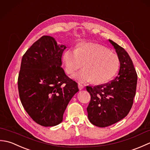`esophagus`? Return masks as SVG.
I'll use <instances>...</instances> for the list:
<instances>
[{
	"label": "esophagus",
	"mask_w": 150,
	"mask_h": 150,
	"mask_svg": "<svg viewBox=\"0 0 150 150\" xmlns=\"http://www.w3.org/2000/svg\"><path fill=\"white\" fill-rule=\"evenodd\" d=\"M78 87H79V90H82V89H84V85H82V84L79 83V84H78Z\"/></svg>",
	"instance_id": "obj_1"
}]
</instances>
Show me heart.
Masks as SVG:
<instances>
[{
  "mask_svg": "<svg viewBox=\"0 0 150 150\" xmlns=\"http://www.w3.org/2000/svg\"><path fill=\"white\" fill-rule=\"evenodd\" d=\"M62 61L68 74L84 66L85 68L73 75V78L80 82L93 81L95 84L110 81L120 66V60L116 54L105 46L91 42H82L75 50H66Z\"/></svg>",
  "mask_w": 150,
  "mask_h": 150,
  "instance_id": "heart-1",
  "label": "heart"
}]
</instances>
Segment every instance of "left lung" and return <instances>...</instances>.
<instances>
[{
	"label": "left lung",
	"instance_id": "obj_1",
	"mask_svg": "<svg viewBox=\"0 0 150 150\" xmlns=\"http://www.w3.org/2000/svg\"><path fill=\"white\" fill-rule=\"evenodd\" d=\"M120 60L119 74L114 80L94 87L86 86L91 95L88 117L93 125L104 128L127 116L136 93L137 74L132 60L123 47L109 40Z\"/></svg>",
	"mask_w": 150,
	"mask_h": 150
}]
</instances>
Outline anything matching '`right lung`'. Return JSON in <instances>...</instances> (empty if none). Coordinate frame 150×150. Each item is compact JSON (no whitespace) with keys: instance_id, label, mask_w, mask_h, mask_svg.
Instances as JSON below:
<instances>
[{"instance_id":"right-lung-1","label":"right lung","mask_w":150,"mask_h":150,"mask_svg":"<svg viewBox=\"0 0 150 150\" xmlns=\"http://www.w3.org/2000/svg\"><path fill=\"white\" fill-rule=\"evenodd\" d=\"M66 48L53 37L44 35L22 57L18 78L19 97L28 114L42 126L61 122L69 102L79 91L77 82L61 67Z\"/></svg>"}]
</instances>
